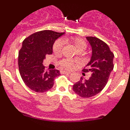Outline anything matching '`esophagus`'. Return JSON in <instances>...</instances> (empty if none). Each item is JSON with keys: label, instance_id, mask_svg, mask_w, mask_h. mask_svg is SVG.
Segmentation results:
<instances>
[{"label": "esophagus", "instance_id": "esophagus-1", "mask_svg": "<svg viewBox=\"0 0 130 130\" xmlns=\"http://www.w3.org/2000/svg\"><path fill=\"white\" fill-rule=\"evenodd\" d=\"M60 73H64V74H70V72H66V71H64V70H62L60 71Z\"/></svg>", "mask_w": 130, "mask_h": 130}]
</instances>
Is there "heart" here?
Segmentation results:
<instances>
[{"mask_svg":"<svg viewBox=\"0 0 130 130\" xmlns=\"http://www.w3.org/2000/svg\"><path fill=\"white\" fill-rule=\"evenodd\" d=\"M63 41L66 43H70L73 45L78 53L83 52L87 48V42L79 37H66L63 39ZM62 48V42L61 40H57L55 42L53 45V51L54 53L58 54L61 52ZM60 66L62 68L67 70H70L74 68L75 62L73 60L68 59H64L59 62Z\"/></svg>","mask_w":130,"mask_h":130,"instance_id":"1","label":"heart"}]
</instances>
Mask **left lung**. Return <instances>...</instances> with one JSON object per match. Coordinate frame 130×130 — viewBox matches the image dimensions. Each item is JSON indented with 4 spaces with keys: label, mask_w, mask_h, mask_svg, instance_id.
Wrapping results in <instances>:
<instances>
[{
    "label": "left lung",
    "mask_w": 130,
    "mask_h": 130,
    "mask_svg": "<svg viewBox=\"0 0 130 130\" xmlns=\"http://www.w3.org/2000/svg\"><path fill=\"white\" fill-rule=\"evenodd\" d=\"M92 50L91 60L83 70V74L91 73L88 80L81 77L73 85L75 94L82 98H90L100 92L106 85L111 71L113 70L114 54L106 43L92 36L87 37Z\"/></svg>",
    "instance_id": "1"
}]
</instances>
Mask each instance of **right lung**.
<instances>
[{
    "instance_id": "add662e5",
    "label": "right lung",
    "mask_w": 130,
    "mask_h": 130,
    "mask_svg": "<svg viewBox=\"0 0 130 130\" xmlns=\"http://www.w3.org/2000/svg\"><path fill=\"white\" fill-rule=\"evenodd\" d=\"M64 32L45 30L31 34L23 42L19 51L18 66L23 81L30 89L45 92L53 86L54 79L60 75L58 70L45 71L43 66L47 55L53 53V45Z\"/></svg>"
}]
</instances>
